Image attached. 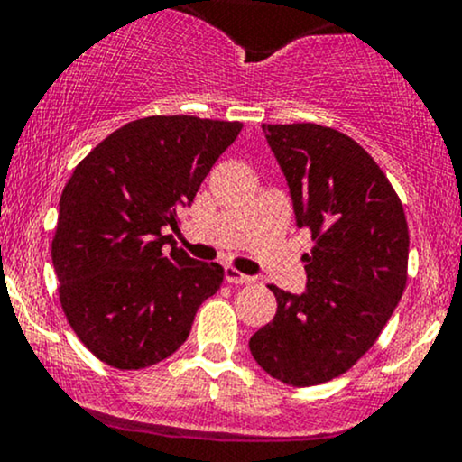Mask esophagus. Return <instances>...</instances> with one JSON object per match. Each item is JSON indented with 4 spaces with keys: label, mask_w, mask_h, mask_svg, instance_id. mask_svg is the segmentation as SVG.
I'll list each match as a JSON object with an SVG mask.
<instances>
[{
    "label": "esophagus",
    "mask_w": 462,
    "mask_h": 462,
    "mask_svg": "<svg viewBox=\"0 0 462 462\" xmlns=\"http://www.w3.org/2000/svg\"><path fill=\"white\" fill-rule=\"evenodd\" d=\"M226 280L230 284H252L254 282V278H249V275L241 273L235 267H226Z\"/></svg>",
    "instance_id": "esophagus-1"
}]
</instances>
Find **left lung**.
<instances>
[{"instance_id": "obj_1", "label": "left lung", "mask_w": 462, "mask_h": 462, "mask_svg": "<svg viewBox=\"0 0 462 462\" xmlns=\"http://www.w3.org/2000/svg\"><path fill=\"white\" fill-rule=\"evenodd\" d=\"M282 167L295 219L310 232L306 291L269 286L278 310L249 338L280 383L315 386L352 369L378 341L408 280L404 206L378 162L343 132L263 124Z\"/></svg>"}]
</instances>
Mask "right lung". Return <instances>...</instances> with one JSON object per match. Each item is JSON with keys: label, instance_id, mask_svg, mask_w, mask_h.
<instances>
[{"label": "right lung", "instance_id": "add662e5", "mask_svg": "<svg viewBox=\"0 0 462 462\" xmlns=\"http://www.w3.org/2000/svg\"><path fill=\"white\" fill-rule=\"evenodd\" d=\"M243 124L145 116L93 147L60 195L51 241L69 326L102 363L145 369L187 341L224 267L176 247L178 210L193 201ZM172 249H166V243Z\"/></svg>", "mask_w": 462, "mask_h": 462}]
</instances>
